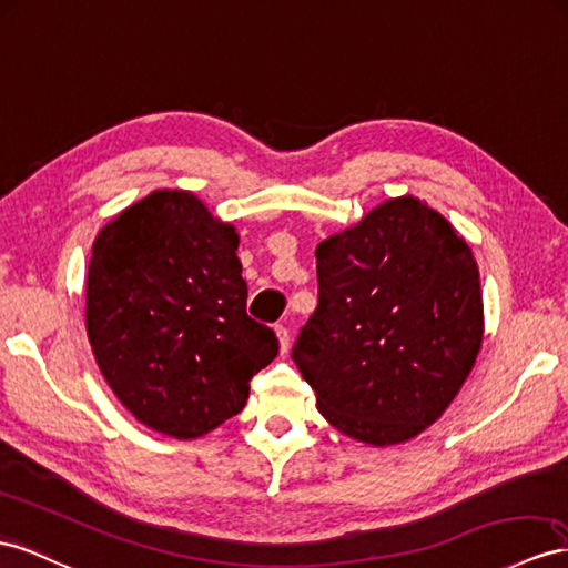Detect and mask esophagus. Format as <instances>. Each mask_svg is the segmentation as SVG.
Here are the masks:
<instances>
[{"mask_svg":"<svg viewBox=\"0 0 568 568\" xmlns=\"http://www.w3.org/2000/svg\"><path fill=\"white\" fill-rule=\"evenodd\" d=\"M275 336H278V345H281V353H287V347H290V333H287V328L281 324V326H275Z\"/></svg>","mask_w":568,"mask_h":568,"instance_id":"1","label":"esophagus"}]
</instances>
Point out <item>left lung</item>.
<instances>
[{
    "label": "left lung",
    "instance_id": "left-lung-1",
    "mask_svg": "<svg viewBox=\"0 0 568 568\" xmlns=\"http://www.w3.org/2000/svg\"><path fill=\"white\" fill-rule=\"evenodd\" d=\"M318 307L293 359L351 439L394 446L444 415L475 367L485 307L473 250L410 194L316 246Z\"/></svg>",
    "mask_w": 568,
    "mask_h": 568
}]
</instances>
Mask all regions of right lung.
Instances as JSON below:
<instances>
[{
    "label": "right lung",
    "instance_id": "add662e5",
    "mask_svg": "<svg viewBox=\"0 0 568 568\" xmlns=\"http://www.w3.org/2000/svg\"><path fill=\"white\" fill-rule=\"evenodd\" d=\"M235 225L184 189H155L98 232L85 331L112 394L141 425L196 439L237 415L275 333L246 316Z\"/></svg>",
    "mask_w": 568,
    "mask_h": 568
}]
</instances>
